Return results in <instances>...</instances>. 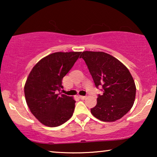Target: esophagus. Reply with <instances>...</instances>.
Wrapping results in <instances>:
<instances>
[{
  "mask_svg": "<svg viewBox=\"0 0 157 157\" xmlns=\"http://www.w3.org/2000/svg\"><path fill=\"white\" fill-rule=\"evenodd\" d=\"M79 98H81V99H85V98H86V96H79Z\"/></svg>",
  "mask_w": 157,
  "mask_h": 157,
  "instance_id": "obj_1",
  "label": "esophagus"
}]
</instances>
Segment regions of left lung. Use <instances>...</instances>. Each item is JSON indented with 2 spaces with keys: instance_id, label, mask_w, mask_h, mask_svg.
<instances>
[{
  "instance_id": "obj_1",
  "label": "left lung",
  "mask_w": 157,
  "mask_h": 157,
  "mask_svg": "<svg viewBox=\"0 0 157 157\" xmlns=\"http://www.w3.org/2000/svg\"><path fill=\"white\" fill-rule=\"evenodd\" d=\"M84 60L96 87H102L97 104L91 109L96 119L115 121L132 109L136 96V86L129 71L121 61L104 52L83 51Z\"/></svg>"
}]
</instances>
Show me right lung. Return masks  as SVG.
<instances>
[{"instance_id":"add662e5","label":"right lung","mask_w":157,"mask_h":157,"mask_svg":"<svg viewBox=\"0 0 157 157\" xmlns=\"http://www.w3.org/2000/svg\"><path fill=\"white\" fill-rule=\"evenodd\" d=\"M81 52H56L36 64L24 86L25 101L34 117L45 126L56 127L72 117L75 100L60 92L63 78Z\"/></svg>"}]
</instances>
